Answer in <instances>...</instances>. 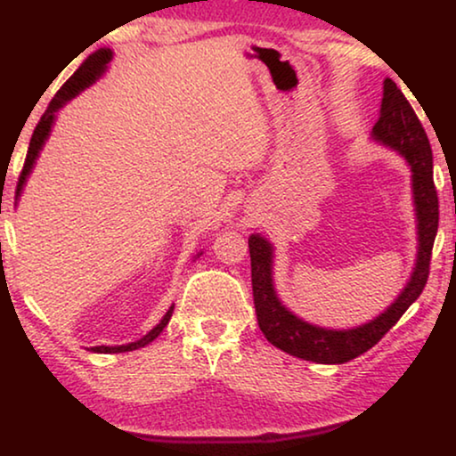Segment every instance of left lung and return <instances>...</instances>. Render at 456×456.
<instances>
[{
	"label": "left lung",
	"instance_id": "obj_1",
	"mask_svg": "<svg viewBox=\"0 0 456 456\" xmlns=\"http://www.w3.org/2000/svg\"><path fill=\"white\" fill-rule=\"evenodd\" d=\"M373 139L395 149L411 166L413 199L417 211V259L413 273L396 301L376 320L351 330H328L303 322L280 303L273 290V247L261 234L248 236L251 253V282L255 314L261 332L280 351L315 363L338 365L370 351L382 336L401 320V315L417 301L426 289L429 259L436 232H438V192L434 186V159L428 134L413 108L390 78L384 80V97L379 118L373 126Z\"/></svg>",
	"mask_w": 456,
	"mask_h": 456
}]
</instances>
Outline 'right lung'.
Masks as SVG:
<instances>
[{"label": "right lung", "mask_w": 456, "mask_h": 456, "mask_svg": "<svg viewBox=\"0 0 456 456\" xmlns=\"http://www.w3.org/2000/svg\"><path fill=\"white\" fill-rule=\"evenodd\" d=\"M110 60H111L110 49H99V52L91 53L89 58H86L83 64H80L78 70L74 72L64 85H61V89L55 93V97L52 99V103H49L45 114L41 116L39 124H37L33 139H30L27 159H24V167L20 172V178H18L16 199L20 197L22 186H24V183H27V178H28L30 170H33L37 158H39V151L43 149V145H45L49 133H52V126H53V120H55V111H58L60 108H64V105L70 102L72 97H77L80 91H85L86 86H91L93 83H95V80L105 72V68H108ZM172 311H174V305L166 311V315L161 317V322L158 323V326H155L149 334L142 336L141 340L128 342V345H120V346H93V351H95V353H126V351H134V348H141V346L149 345V342H153L155 338H158V336L161 334V330L167 326V322H170V317H172Z\"/></svg>", "instance_id": "add662e5"}]
</instances>
